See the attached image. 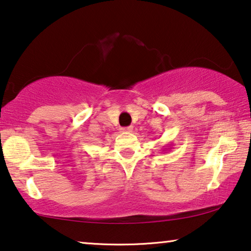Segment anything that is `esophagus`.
<instances>
[{
    "label": "esophagus",
    "instance_id": "esophagus-1",
    "mask_svg": "<svg viewBox=\"0 0 251 251\" xmlns=\"http://www.w3.org/2000/svg\"><path fill=\"white\" fill-rule=\"evenodd\" d=\"M121 130H122V132H124V133L132 132V130H133V127H132V126H128V127H123V128H122Z\"/></svg>",
    "mask_w": 251,
    "mask_h": 251
}]
</instances>
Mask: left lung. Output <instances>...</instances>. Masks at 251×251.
Here are the masks:
<instances>
[{
	"mask_svg": "<svg viewBox=\"0 0 251 251\" xmlns=\"http://www.w3.org/2000/svg\"><path fill=\"white\" fill-rule=\"evenodd\" d=\"M167 149H169V148H167ZM167 149H166V150H163V151H167Z\"/></svg>",
	"mask_w": 251,
	"mask_h": 251,
	"instance_id": "left-lung-1",
	"label": "left lung"
}]
</instances>
